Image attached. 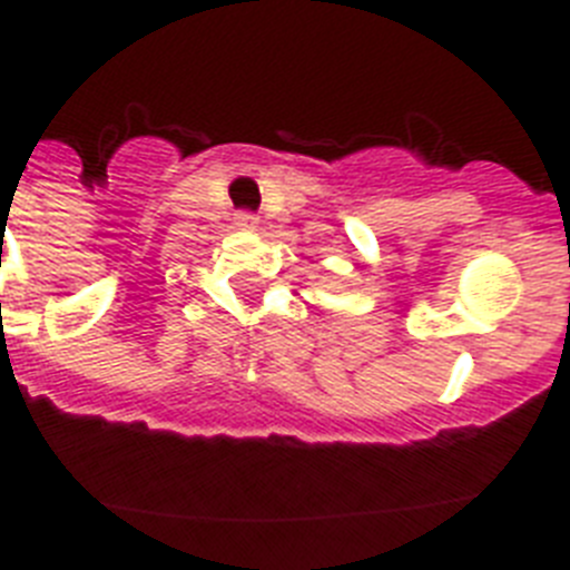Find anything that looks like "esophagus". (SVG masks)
<instances>
[{"label":"esophagus","mask_w":570,"mask_h":570,"mask_svg":"<svg viewBox=\"0 0 570 570\" xmlns=\"http://www.w3.org/2000/svg\"><path fill=\"white\" fill-rule=\"evenodd\" d=\"M236 228L239 230H256L259 228V219L254 214H236Z\"/></svg>","instance_id":"1"}]
</instances>
